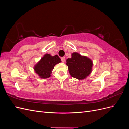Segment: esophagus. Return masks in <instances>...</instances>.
I'll list each match as a JSON object with an SVG mask.
<instances>
[{
    "mask_svg": "<svg viewBox=\"0 0 129 129\" xmlns=\"http://www.w3.org/2000/svg\"><path fill=\"white\" fill-rule=\"evenodd\" d=\"M61 60L62 62H64L65 61V57H62L61 58Z\"/></svg>",
    "mask_w": 129,
    "mask_h": 129,
    "instance_id": "1",
    "label": "esophagus"
}]
</instances>
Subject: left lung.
I'll return each instance as SVG.
<instances>
[{
  "mask_svg": "<svg viewBox=\"0 0 129 129\" xmlns=\"http://www.w3.org/2000/svg\"><path fill=\"white\" fill-rule=\"evenodd\" d=\"M70 75L79 80H83L91 73L92 62L85 56L77 53H73L72 57L66 60Z\"/></svg>",
  "mask_w": 129,
  "mask_h": 129,
  "instance_id": "obj_1",
  "label": "left lung"
}]
</instances>
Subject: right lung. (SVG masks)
<instances>
[{"label": "right lung", "instance_id": "add662e5", "mask_svg": "<svg viewBox=\"0 0 129 129\" xmlns=\"http://www.w3.org/2000/svg\"><path fill=\"white\" fill-rule=\"evenodd\" d=\"M61 62V59L57 55L52 56L46 54L34 66V69L40 77L47 79L51 76L50 74L54 66Z\"/></svg>", "mask_w": 129, "mask_h": 129}]
</instances>
